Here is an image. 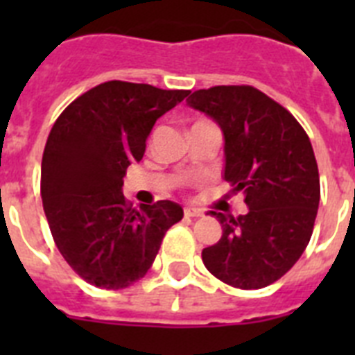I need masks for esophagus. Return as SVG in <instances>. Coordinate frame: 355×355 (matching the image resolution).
Returning a JSON list of instances; mask_svg holds the SVG:
<instances>
[{
	"instance_id": "34e87169",
	"label": "esophagus",
	"mask_w": 355,
	"mask_h": 355,
	"mask_svg": "<svg viewBox=\"0 0 355 355\" xmlns=\"http://www.w3.org/2000/svg\"><path fill=\"white\" fill-rule=\"evenodd\" d=\"M205 213L200 211V209H196V208H184V216H188V218H197V216H202Z\"/></svg>"
}]
</instances>
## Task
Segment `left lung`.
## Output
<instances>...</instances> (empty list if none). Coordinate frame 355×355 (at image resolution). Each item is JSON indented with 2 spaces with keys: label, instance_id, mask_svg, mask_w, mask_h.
I'll use <instances>...</instances> for the list:
<instances>
[{
  "label": "left lung",
  "instance_id": "8db88e82",
  "mask_svg": "<svg viewBox=\"0 0 355 355\" xmlns=\"http://www.w3.org/2000/svg\"><path fill=\"white\" fill-rule=\"evenodd\" d=\"M224 133V180L249 211H211L222 225L202 250L206 268L229 286L258 290L299 261L313 234L320 178L306 131L286 108L249 85H218L187 99Z\"/></svg>",
  "mask_w": 355,
  "mask_h": 355
}]
</instances>
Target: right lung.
<instances>
[{
  "mask_svg": "<svg viewBox=\"0 0 355 355\" xmlns=\"http://www.w3.org/2000/svg\"><path fill=\"white\" fill-rule=\"evenodd\" d=\"M190 90L106 81L62 112L44 147L40 196L53 240L87 283L122 290L142 279L171 225L183 218L172 200L131 208L126 168L140 162L155 122Z\"/></svg>",
  "mask_w": 355,
  "mask_h": 355,
  "instance_id": "1",
  "label": "right lung"
}]
</instances>
